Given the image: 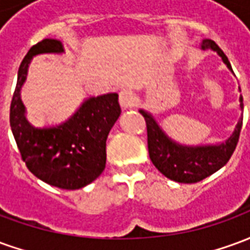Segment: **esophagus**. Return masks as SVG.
<instances>
[{
    "label": "esophagus",
    "mask_w": 250,
    "mask_h": 250,
    "mask_svg": "<svg viewBox=\"0 0 250 250\" xmlns=\"http://www.w3.org/2000/svg\"><path fill=\"white\" fill-rule=\"evenodd\" d=\"M119 103L123 109L132 108L136 105V96L130 89H123L119 93Z\"/></svg>",
    "instance_id": "34e87169"
}]
</instances>
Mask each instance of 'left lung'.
<instances>
[{"label": "left lung", "instance_id": "8db88e82", "mask_svg": "<svg viewBox=\"0 0 250 250\" xmlns=\"http://www.w3.org/2000/svg\"><path fill=\"white\" fill-rule=\"evenodd\" d=\"M201 48L217 52L231 71L228 57L214 41L206 39L202 41ZM240 108H244L242 96H240ZM139 112L146 120L147 145L151 162L165 177L179 184H195L224 167L236 150L242 127L241 118L230 138L217 146H182L163 132L151 114L145 109Z\"/></svg>", "mask_w": 250, "mask_h": 250}]
</instances>
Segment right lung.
<instances>
[{
  "instance_id": "add662e5",
  "label": "right lung",
  "mask_w": 250,
  "mask_h": 250,
  "mask_svg": "<svg viewBox=\"0 0 250 250\" xmlns=\"http://www.w3.org/2000/svg\"><path fill=\"white\" fill-rule=\"evenodd\" d=\"M59 40L45 39L29 49L19 68L10 103V128L22 161L45 184L76 190L87 186L105 167V141L120 116L118 93L87 99L69 119L56 127L36 128L25 118L20 91L32 59L40 53H62Z\"/></svg>"
}]
</instances>
